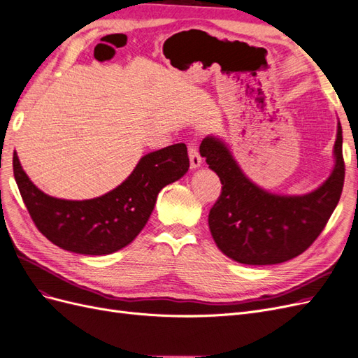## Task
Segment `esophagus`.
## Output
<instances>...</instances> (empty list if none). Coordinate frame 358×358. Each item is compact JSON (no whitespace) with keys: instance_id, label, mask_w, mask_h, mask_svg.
<instances>
[{"instance_id":"1","label":"esophagus","mask_w":358,"mask_h":358,"mask_svg":"<svg viewBox=\"0 0 358 358\" xmlns=\"http://www.w3.org/2000/svg\"><path fill=\"white\" fill-rule=\"evenodd\" d=\"M188 155H189V161H191V169H194V170L199 169V167L201 166L203 159H201V157H200V154H199L197 148H196V146H189Z\"/></svg>"}]
</instances>
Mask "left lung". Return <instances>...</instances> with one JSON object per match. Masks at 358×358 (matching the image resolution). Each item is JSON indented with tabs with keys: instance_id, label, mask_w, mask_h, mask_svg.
I'll list each match as a JSON object with an SVG mask.
<instances>
[{
	"instance_id": "1",
	"label": "left lung",
	"mask_w": 358,
	"mask_h": 358,
	"mask_svg": "<svg viewBox=\"0 0 358 358\" xmlns=\"http://www.w3.org/2000/svg\"><path fill=\"white\" fill-rule=\"evenodd\" d=\"M200 155L222 183L221 196L209 212L212 237L221 252L237 263L279 264L305 252L324 230L341 199L345 179L341 122L330 176L303 196L273 194L258 187L216 136L203 138Z\"/></svg>"
}]
</instances>
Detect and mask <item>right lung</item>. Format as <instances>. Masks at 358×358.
<instances>
[{
    "mask_svg": "<svg viewBox=\"0 0 358 358\" xmlns=\"http://www.w3.org/2000/svg\"><path fill=\"white\" fill-rule=\"evenodd\" d=\"M188 169L185 143L171 145L140 158L131 175L104 196L66 200L38 189L13 154L20 196L40 233L53 245L83 255L113 254L131 243L152 213L158 192Z\"/></svg>",
    "mask_w": 358,
    "mask_h": 358,
    "instance_id": "right-lung-1",
    "label": "right lung"
}]
</instances>
